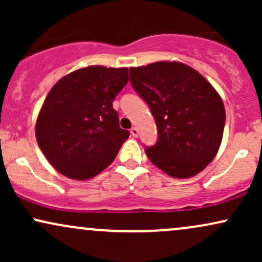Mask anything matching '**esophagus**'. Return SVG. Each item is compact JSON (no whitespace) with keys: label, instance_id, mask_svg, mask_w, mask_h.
<instances>
[{"label":"esophagus","instance_id":"obj_1","mask_svg":"<svg viewBox=\"0 0 262 262\" xmlns=\"http://www.w3.org/2000/svg\"><path fill=\"white\" fill-rule=\"evenodd\" d=\"M130 133H132V135H133L134 138H137L138 134H139V130H138L137 127H133V128L130 129Z\"/></svg>","mask_w":262,"mask_h":262}]
</instances>
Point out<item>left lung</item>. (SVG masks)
I'll use <instances>...</instances> for the list:
<instances>
[{
  "instance_id": "1",
  "label": "left lung",
  "mask_w": 262,
  "mask_h": 262,
  "mask_svg": "<svg viewBox=\"0 0 262 262\" xmlns=\"http://www.w3.org/2000/svg\"><path fill=\"white\" fill-rule=\"evenodd\" d=\"M130 83L148 103L158 141L145 148L149 160L167 175L188 179L217 155L225 110L214 87L198 71L177 61L130 68Z\"/></svg>"
}]
</instances>
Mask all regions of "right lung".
Wrapping results in <instances>:
<instances>
[{
    "mask_svg": "<svg viewBox=\"0 0 262 262\" xmlns=\"http://www.w3.org/2000/svg\"><path fill=\"white\" fill-rule=\"evenodd\" d=\"M128 69L87 66L60 79L45 98L35 137L48 161L73 180H89L114 160L129 132L113 108Z\"/></svg>",
    "mask_w": 262,
    "mask_h": 262,
    "instance_id": "1",
    "label": "right lung"
}]
</instances>
